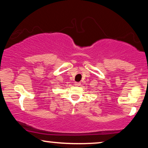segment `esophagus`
<instances>
[{"instance_id": "1", "label": "esophagus", "mask_w": 148, "mask_h": 148, "mask_svg": "<svg viewBox=\"0 0 148 148\" xmlns=\"http://www.w3.org/2000/svg\"><path fill=\"white\" fill-rule=\"evenodd\" d=\"M75 85L76 86H81V83H79V82H75Z\"/></svg>"}]
</instances>
